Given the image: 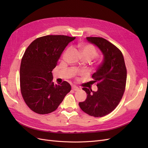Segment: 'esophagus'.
I'll use <instances>...</instances> for the list:
<instances>
[{"mask_svg": "<svg viewBox=\"0 0 148 148\" xmlns=\"http://www.w3.org/2000/svg\"><path fill=\"white\" fill-rule=\"evenodd\" d=\"M72 89H73V91H78L79 89V88L78 87H77V86H72Z\"/></svg>", "mask_w": 148, "mask_h": 148, "instance_id": "esophagus-1", "label": "esophagus"}]
</instances>
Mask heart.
<instances>
[{
    "mask_svg": "<svg viewBox=\"0 0 148 148\" xmlns=\"http://www.w3.org/2000/svg\"><path fill=\"white\" fill-rule=\"evenodd\" d=\"M80 51L83 57L92 60L97 56V52L95 47L91 45H83L80 47Z\"/></svg>",
    "mask_w": 148,
    "mask_h": 148,
    "instance_id": "1",
    "label": "heart"
}]
</instances>
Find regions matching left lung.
Listing matches in <instances>:
<instances>
[{"label": "left lung", "mask_w": 148, "mask_h": 148, "mask_svg": "<svg viewBox=\"0 0 148 148\" xmlns=\"http://www.w3.org/2000/svg\"><path fill=\"white\" fill-rule=\"evenodd\" d=\"M86 40L99 49L103 60L92 75L93 83H97V91L83 88L87 97L79 106L88 115L101 117L112 112L122 99L127 69L122 53L114 44L102 38L87 37Z\"/></svg>", "instance_id": "obj_1"}]
</instances>
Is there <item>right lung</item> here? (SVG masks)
Returning a JSON list of instances; mask_svg holds the SVG:
<instances>
[{"instance_id":"right-lung-1","label":"right lung","mask_w":148,"mask_h":148,"mask_svg":"<svg viewBox=\"0 0 148 148\" xmlns=\"http://www.w3.org/2000/svg\"><path fill=\"white\" fill-rule=\"evenodd\" d=\"M75 38L47 35L35 39L26 49L20 65L21 92L26 104L34 112H52L70 91L68 82L53 83L52 71L65 48Z\"/></svg>"}]
</instances>
